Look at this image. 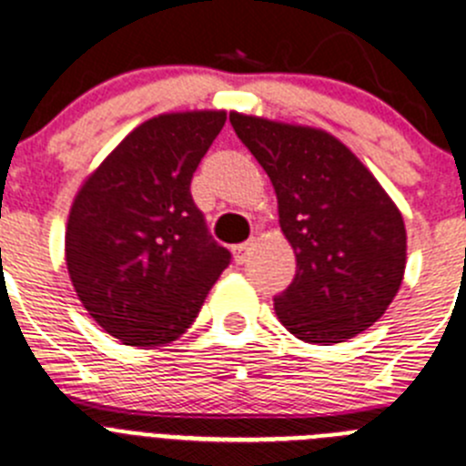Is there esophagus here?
Wrapping results in <instances>:
<instances>
[{
  "mask_svg": "<svg viewBox=\"0 0 466 466\" xmlns=\"http://www.w3.org/2000/svg\"><path fill=\"white\" fill-rule=\"evenodd\" d=\"M254 249V242H245V245H236L233 247V258H236L238 265H242L247 260V254Z\"/></svg>",
  "mask_w": 466,
  "mask_h": 466,
  "instance_id": "esophagus-1",
  "label": "esophagus"
}]
</instances>
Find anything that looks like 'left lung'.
Here are the masks:
<instances>
[{
    "instance_id": "left-lung-1",
    "label": "left lung",
    "mask_w": 466,
    "mask_h": 466,
    "mask_svg": "<svg viewBox=\"0 0 466 466\" xmlns=\"http://www.w3.org/2000/svg\"><path fill=\"white\" fill-rule=\"evenodd\" d=\"M269 176L279 224L297 258L274 297L279 322L304 343H343L378 322L402 283L405 221L357 155L329 132L230 114Z\"/></svg>"
}]
</instances>
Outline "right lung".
I'll return each instance as SVG.
<instances>
[{"label":"right lung","mask_w":466,"mask_h":466,"mask_svg":"<svg viewBox=\"0 0 466 466\" xmlns=\"http://www.w3.org/2000/svg\"><path fill=\"white\" fill-rule=\"evenodd\" d=\"M226 112L159 114L84 180L66 226L79 302L107 334L155 348L189 329L230 251L212 240L189 185Z\"/></svg>","instance_id":"add662e5"}]
</instances>
